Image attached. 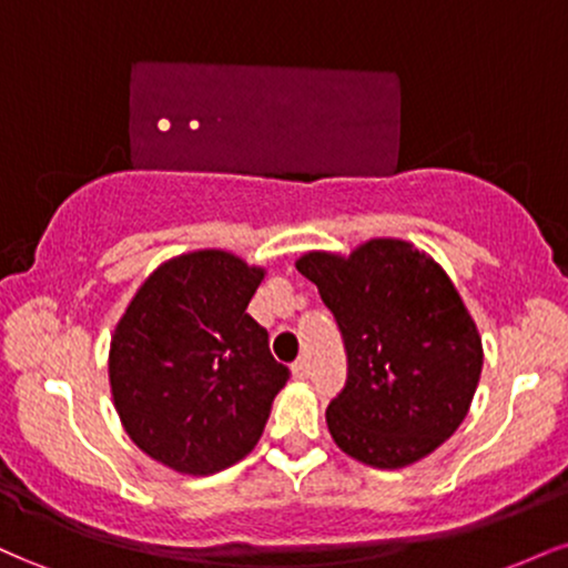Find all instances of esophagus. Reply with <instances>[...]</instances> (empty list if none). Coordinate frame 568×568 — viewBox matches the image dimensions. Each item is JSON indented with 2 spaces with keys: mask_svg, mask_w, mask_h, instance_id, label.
<instances>
[{
  "mask_svg": "<svg viewBox=\"0 0 568 568\" xmlns=\"http://www.w3.org/2000/svg\"><path fill=\"white\" fill-rule=\"evenodd\" d=\"M291 371H293V379H310L312 374L310 361H306V357H298V361L291 366Z\"/></svg>",
  "mask_w": 568,
  "mask_h": 568,
  "instance_id": "obj_1",
  "label": "esophagus"
}]
</instances>
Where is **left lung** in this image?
I'll use <instances>...</instances> for the list:
<instances>
[{
  "label": "left lung",
  "mask_w": 568,
  "mask_h": 568,
  "mask_svg": "<svg viewBox=\"0 0 568 568\" xmlns=\"http://www.w3.org/2000/svg\"><path fill=\"white\" fill-rule=\"evenodd\" d=\"M296 270L317 285L347 349V384L325 410L336 446L397 470L452 438L470 410L484 347L443 266L406 240L376 237L349 256L304 253Z\"/></svg>",
  "instance_id": "8db88e82"
}]
</instances>
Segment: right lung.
Returning <instances> with one entry per match:
<instances>
[{"instance_id": "right-lung-1", "label": "right lung", "mask_w": 568, "mask_h": 568, "mask_svg": "<svg viewBox=\"0 0 568 568\" xmlns=\"http://www.w3.org/2000/svg\"><path fill=\"white\" fill-rule=\"evenodd\" d=\"M264 266L230 251L181 253L130 298L109 347L130 440L175 473L213 475L253 452L288 368L247 315Z\"/></svg>"}]
</instances>
